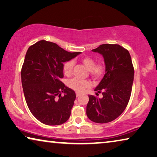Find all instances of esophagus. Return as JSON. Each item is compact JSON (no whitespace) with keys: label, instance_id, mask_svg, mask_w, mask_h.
<instances>
[{"label":"esophagus","instance_id":"esophagus-1","mask_svg":"<svg viewBox=\"0 0 157 157\" xmlns=\"http://www.w3.org/2000/svg\"><path fill=\"white\" fill-rule=\"evenodd\" d=\"M81 95V94L80 93H79V92H76V97H79V96Z\"/></svg>","mask_w":157,"mask_h":157}]
</instances>
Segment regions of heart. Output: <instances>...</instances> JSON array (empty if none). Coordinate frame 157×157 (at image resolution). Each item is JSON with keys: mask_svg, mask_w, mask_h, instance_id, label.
<instances>
[{"mask_svg": "<svg viewBox=\"0 0 157 157\" xmlns=\"http://www.w3.org/2000/svg\"><path fill=\"white\" fill-rule=\"evenodd\" d=\"M80 62L89 70L90 75L94 79H97L101 78L105 73L106 67L105 65L102 63H95V60L94 58L89 57V56H85L80 59ZM74 63L72 60H69L65 63L63 65V72L65 75L69 76L72 74V67H73ZM67 85L70 88L72 89L77 92H81L85 90L86 88L90 87L91 83L88 80H84L77 78H72L67 82Z\"/></svg>", "mask_w": 157, "mask_h": 157, "instance_id": "1", "label": "heart"}]
</instances>
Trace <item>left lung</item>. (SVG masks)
I'll list each match as a JSON object with an SVG mask.
<instances>
[{
    "label": "left lung",
    "mask_w": 157,
    "mask_h": 157,
    "mask_svg": "<svg viewBox=\"0 0 157 157\" xmlns=\"http://www.w3.org/2000/svg\"><path fill=\"white\" fill-rule=\"evenodd\" d=\"M92 51L103 56L106 73L94 90L103 97L89 95L86 116L94 123H106L118 118L129 102L134 67L129 51L118 44H101Z\"/></svg>",
    "instance_id": "obj_1"
}]
</instances>
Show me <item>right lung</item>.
<instances>
[{"label":"right lung","mask_w":157,"mask_h":157,"mask_svg":"<svg viewBox=\"0 0 157 157\" xmlns=\"http://www.w3.org/2000/svg\"><path fill=\"white\" fill-rule=\"evenodd\" d=\"M79 53L68 52L45 40L28 48L21 70L22 85L28 108L41 123L61 125L71 116L76 94L60 79L63 78V63Z\"/></svg>","instance_id":"right-lung-1"}]
</instances>
